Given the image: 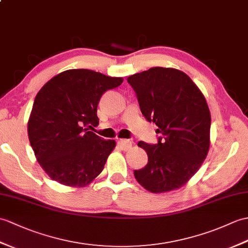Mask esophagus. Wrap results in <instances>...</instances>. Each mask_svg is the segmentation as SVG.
Returning a JSON list of instances; mask_svg holds the SVG:
<instances>
[{"label": "esophagus", "mask_w": 248, "mask_h": 248, "mask_svg": "<svg viewBox=\"0 0 248 248\" xmlns=\"http://www.w3.org/2000/svg\"><path fill=\"white\" fill-rule=\"evenodd\" d=\"M118 147L122 149V150H128V149L132 147V141L129 140H119Z\"/></svg>", "instance_id": "esophagus-1"}]
</instances>
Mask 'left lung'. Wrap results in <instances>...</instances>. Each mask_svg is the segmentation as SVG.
Wrapping results in <instances>:
<instances>
[{
  "label": "left lung",
  "instance_id": "1",
  "mask_svg": "<svg viewBox=\"0 0 248 248\" xmlns=\"http://www.w3.org/2000/svg\"><path fill=\"white\" fill-rule=\"evenodd\" d=\"M126 80L142 115L162 135L155 145L138 142L148 154V164L134 170L136 181L153 193L181 188L209 150L211 117L203 93L188 75L170 67H152Z\"/></svg>",
  "mask_w": 248,
  "mask_h": 248
}]
</instances>
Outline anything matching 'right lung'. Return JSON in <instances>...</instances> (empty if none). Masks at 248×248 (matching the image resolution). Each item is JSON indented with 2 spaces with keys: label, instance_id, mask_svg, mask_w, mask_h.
<instances>
[{
  "label": "right lung",
  "instance_id": "right-lung-1",
  "mask_svg": "<svg viewBox=\"0 0 248 248\" xmlns=\"http://www.w3.org/2000/svg\"><path fill=\"white\" fill-rule=\"evenodd\" d=\"M123 81L81 68L56 75L39 91L28 119V138L51 180L84 187L101 173L116 142L88 128L99 124L97 106L102 94Z\"/></svg>",
  "mask_w": 248,
  "mask_h": 248
}]
</instances>
